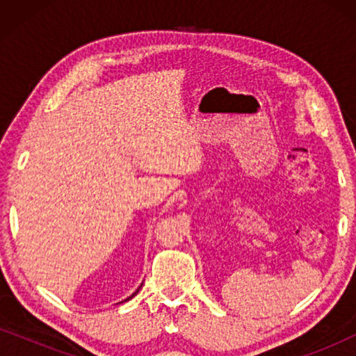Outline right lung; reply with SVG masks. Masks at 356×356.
Here are the masks:
<instances>
[{"mask_svg": "<svg viewBox=\"0 0 356 356\" xmlns=\"http://www.w3.org/2000/svg\"><path fill=\"white\" fill-rule=\"evenodd\" d=\"M138 291H139V289H138V290H136V291H134V293H133V295H131V296H129V298H133V296H134V295H136V293H138ZM129 298H128V300H129Z\"/></svg>", "mask_w": 356, "mask_h": 356, "instance_id": "right-lung-1", "label": "right lung"}]
</instances>
